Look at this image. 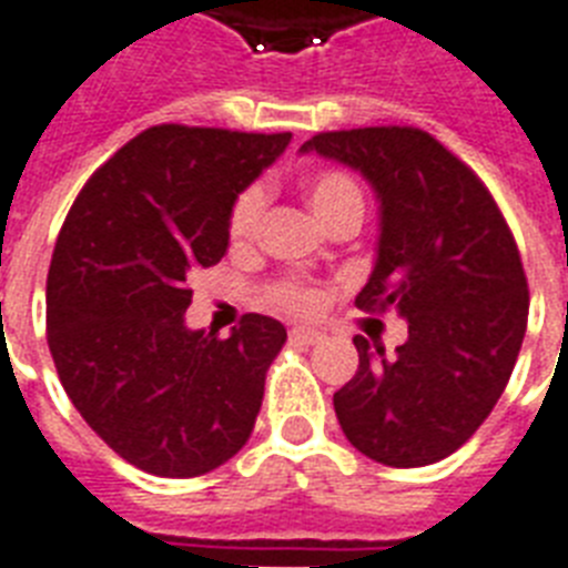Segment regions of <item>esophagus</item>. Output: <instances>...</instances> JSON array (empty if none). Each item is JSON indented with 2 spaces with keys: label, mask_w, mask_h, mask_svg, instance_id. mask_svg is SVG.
<instances>
[{
  "label": "esophagus",
  "mask_w": 568,
  "mask_h": 568,
  "mask_svg": "<svg viewBox=\"0 0 568 568\" xmlns=\"http://www.w3.org/2000/svg\"><path fill=\"white\" fill-rule=\"evenodd\" d=\"M288 338H292L294 345H315V342H321V333L315 327H292V333H288Z\"/></svg>",
  "instance_id": "1"
}]
</instances>
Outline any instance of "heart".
I'll return each mask as SVG.
<instances>
[{
	"label": "heart",
	"mask_w": 568,
	"mask_h": 568,
	"mask_svg": "<svg viewBox=\"0 0 568 568\" xmlns=\"http://www.w3.org/2000/svg\"><path fill=\"white\" fill-rule=\"evenodd\" d=\"M306 196H310V205L315 209L324 223H333L336 217L347 212H363V191L356 185L347 173L342 171H318L306 185ZM267 205V191L265 185H247L235 196V203L230 209V239L232 241H250L258 232V223H262V214H265ZM271 303L283 306L288 312H315L318 310V292L310 288V285L301 283H276L271 288Z\"/></svg>",
	"instance_id": "1"
}]
</instances>
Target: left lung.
Listing matches in <instances>:
<instances>
[{"instance_id": "left-lung-1", "label": "left lung", "mask_w": 568, "mask_h": 568, "mask_svg": "<svg viewBox=\"0 0 568 568\" xmlns=\"http://www.w3.org/2000/svg\"><path fill=\"white\" fill-rule=\"evenodd\" d=\"M303 150L374 185L377 265L356 306L409 321L392 359L354 338L359 368L333 395L338 424L383 466L439 463L493 413L521 351L530 294L516 239L480 176L424 129L318 132Z\"/></svg>"}]
</instances>
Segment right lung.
I'll use <instances>...</instances> for the list:
<instances>
[{
  "mask_svg": "<svg viewBox=\"0 0 568 568\" xmlns=\"http://www.w3.org/2000/svg\"><path fill=\"white\" fill-rule=\"evenodd\" d=\"M292 141L162 123L84 182L47 276L61 386L114 454L159 477H200L247 445L280 321L247 312L230 338L185 327L191 276L230 244V209Z\"/></svg>",
  "mask_w": 568,
  "mask_h": 568,
  "instance_id": "add662e5",
  "label": "right lung"
}]
</instances>
